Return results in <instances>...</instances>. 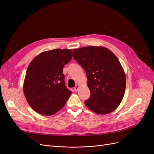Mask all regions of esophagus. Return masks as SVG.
<instances>
[{
    "label": "esophagus",
    "mask_w": 154,
    "mask_h": 154,
    "mask_svg": "<svg viewBox=\"0 0 154 154\" xmlns=\"http://www.w3.org/2000/svg\"><path fill=\"white\" fill-rule=\"evenodd\" d=\"M79 88V84H76V86H75V88H74V90H75V92H77V91H78Z\"/></svg>",
    "instance_id": "1"
}]
</instances>
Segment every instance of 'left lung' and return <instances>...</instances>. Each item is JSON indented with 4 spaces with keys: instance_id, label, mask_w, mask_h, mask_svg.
Masks as SVG:
<instances>
[{
    "instance_id": "obj_1",
    "label": "left lung",
    "mask_w": 154,
    "mask_h": 154,
    "mask_svg": "<svg viewBox=\"0 0 154 154\" xmlns=\"http://www.w3.org/2000/svg\"><path fill=\"white\" fill-rule=\"evenodd\" d=\"M74 59L85 70L90 98L85 106L96 114L106 115L115 110L125 91L126 76L116 55L104 47L75 48Z\"/></svg>"
}]
</instances>
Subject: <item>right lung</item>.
Instances as JSON below:
<instances>
[{
    "label": "right lung",
    "mask_w": 154,
    "mask_h": 154,
    "mask_svg": "<svg viewBox=\"0 0 154 154\" xmlns=\"http://www.w3.org/2000/svg\"><path fill=\"white\" fill-rule=\"evenodd\" d=\"M72 56V50L58 48L40 53L29 63L23 90L29 105L38 114H55L72 94L65 85L63 68Z\"/></svg>",
    "instance_id": "obj_1"
}]
</instances>
